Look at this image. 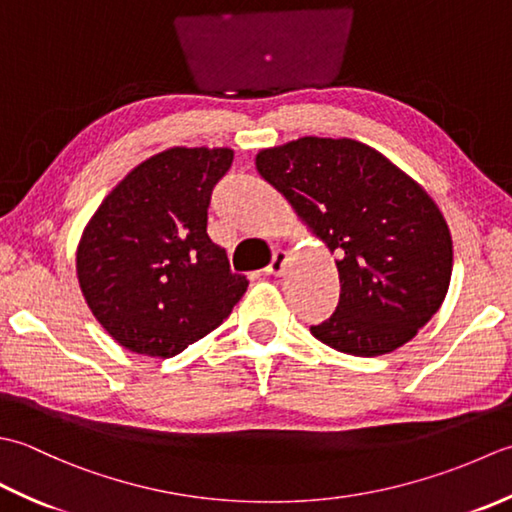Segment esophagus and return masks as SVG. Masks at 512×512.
<instances>
[{
	"label": "esophagus",
	"mask_w": 512,
	"mask_h": 512,
	"mask_svg": "<svg viewBox=\"0 0 512 512\" xmlns=\"http://www.w3.org/2000/svg\"><path fill=\"white\" fill-rule=\"evenodd\" d=\"M287 265H289V254L285 252V249H276L274 258H271V263L267 265L265 271L269 276H283Z\"/></svg>",
	"instance_id": "34e87169"
}]
</instances>
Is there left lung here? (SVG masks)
Wrapping results in <instances>:
<instances>
[{
	"label": "left lung",
	"instance_id": "8db88e82",
	"mask_svg": "<svg viewBox=\"0 0 512 512\" xmlns=\"http://www.w3.org/2000/svg\"><path fill=\"white\" fill-rule=\"evenodd\" d=\"M256 170L336 260L340 302L311 333L375 358L413 340L442 307L453 238L424 187L371 145L300 137L258 150Z\"/></svg>",
	"mask_w": 512,
	"mask_h": 512
}]
</instances>
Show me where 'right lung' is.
I'll return each mask as SVG.
<instances>
[{
  "mask_svg": "<svg viewBox=\"0 0 512 512\" xmlns=\"http://www.w3.org/2000/svg\"><path fill=\"white\" fill-rule=\"evenodd\" d=\"M232 148L176 145L139 163L103 198L77 245L92 316L139 356L172 358L229 316L247 291L207 236L212 187Z\"/></svg>",
  "mask_w": 512,
  "mask_h": 512,
  "instance_id": "obj_1",
  "label": "right lung"
}]
</instances>
